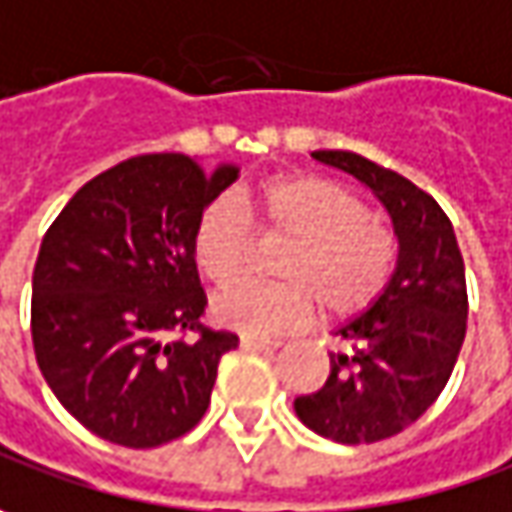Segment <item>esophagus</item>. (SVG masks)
Here are the masks:
<instances>
[{"mask_svg":"<svg viewBox=\"0 0 512 512\" xmlns=\"http://www.w3.org/2000/svg\"><path fill=\"white\" fill-rule=\"evenodd\" d=\"M240 346H243V349H252V352H269V349H278L280 341L257 338V335H240Z\"/></svg>","mask_w":512,"mask_h":512,"instance_id":"esophagus-1","label":"esophagus"}]
</instances>
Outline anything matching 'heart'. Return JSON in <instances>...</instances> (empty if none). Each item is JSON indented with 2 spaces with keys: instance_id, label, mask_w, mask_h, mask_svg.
<instances>
[{
  "instance_id": "obj_1",
  "label": "heart",
  "mask_w": 512,
  "mask_h": 512,
  "mask_svg": "<svg viewBox=\"0 0 512 512\" xmlns=\"http://www.w3.org/2000/svg\"><path fill=\"white\" fill-rule=\"evenodd\" d=\"M289 237L278 263L283 283H237L212 300V318L243 335H283L315 315L344 321L384 295L398 263V240L369 217L352 191L318 174H278L232 200H212L194 223L191 252L214 286L232 283L249 257V223Z\"/></svg>"
}]
</instances>
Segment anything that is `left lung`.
I'll use <instances>...</instances> for the list:
<instances>
[{
  "label": "left lung",
  "instance_id": "left-lung-1",
  "mask_svg": "<svg viewBox=\"0 0 512 512\" xmlns=\"http://www.w3.org/2000/svg\"><path fill=\"white\" fill-rule=\"evenodd\" d=\"M315 160L361 180L387 209L398 263L384 295L335 329L318 392L295 398L312 433L338 444H372L398 435L430 410L447 387L467 332V283L450 217L407 177L352 151H312Z\"/></svg>",
  "mask_w": 512,
  "mask_h": 512
}]
</instances>
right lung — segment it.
Returning <instances> with one entry per match:
<instances>
[{"instance_id": "obj_1", "label": "right lung", "mask_w": 512, "mask_h": 512, "mask_svg": "<svg viewBox=\"0 0 512 512\" xmlns=\"http://www.w3.org/2000/svg\"><path fill=\"white\" fill-rule=\"evenodd\" d=\"M237 177L234 163L203 171L186 154L131 157L88 180L42 237L36 364L59 404L111 444L160 447L209 410L237 335L200 323L206 292L191 232Z\"/></svg>"}]
</instances>
